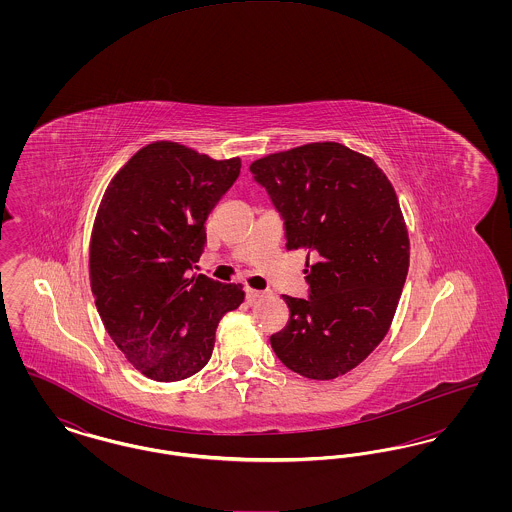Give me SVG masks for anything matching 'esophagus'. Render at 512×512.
<instances>
[{
	"label": "esophagus",
	"mask_w": 512,
	"mask_h": 512,
	"mask_svg": "<svg viewBox=\"0 0 512 512\" xmlns=\"http://www.w3.org/2000/svg\"><path fill=\"white\" fill-rule=\"evenodd\" d=\"M267 292H259V290H253V288H247L245 290V297H247V301L249 303H253V301H257V299H261V297H265Z\"/></svg>",
	"instance_id": "1"
}]
</instances>
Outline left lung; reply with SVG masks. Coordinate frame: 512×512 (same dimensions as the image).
<instances>
[{"label":"left lung","instance_id":"obj_1","mask_svg":"<svg viewBox=\"0 0 512 512\" xmlns=\"http://www.w3.org/2000/svg\"><path fill=\"white\" fill-rule=\"evenodd\" d=\"M249 171L286 220V249L307 251L309 299L284 295L276 357L311 380L361 365L390 330L409 270V232L388 176L359 151L313 142Z\"/></svg>","mask_w":512,"mask_h":512}]
</instances>
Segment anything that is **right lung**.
Listing matches in <instances>:
<instances>
[{"label": "right lung", "mask_w": 512, "mask_h": 512, "mask_svg": "<svg viewBox=\"0 0 512 512\" xmlns=\"http://www.w3.org/2000/svg\"><path fill=\"white\" fill-rule=\"evenodd\" d=\"M242 161L178 142L138 149L101 197L90 238L99 317L126 361L155 382L209 363L220 318L244 303L242 284L190 276L207 242L205 220Z\"/></svg>", "instance_id": "1"}]
</instances>
